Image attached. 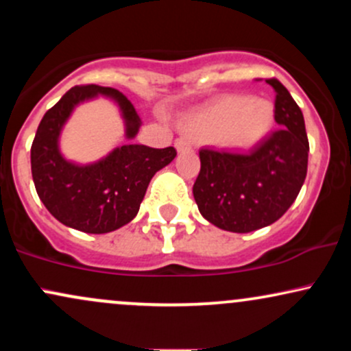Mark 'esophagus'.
<instances>
[{"mask_svg":"<svg viewBox=\"0 0 351 351\" xmlns=\"http://www.w3.org/2000/svg\"><path fill=\"white\" fill-rule=\"evenodd\" d=\"M175 147L178 152H189L193 148V145L188 138H184V136H178V138L175 140Z\"/></svg>","mask_w":351,"mask_h":351,"instance_id":"1","label":"esophagus"}]
</instances>
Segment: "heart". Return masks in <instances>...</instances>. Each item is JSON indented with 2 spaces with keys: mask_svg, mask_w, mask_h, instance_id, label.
<instances>
[{
  "mask_svg": "<svg viewBox=\"0 0 351 351\" xmlns=\"http://www.w3.org/2000/svg\"><path fill=\"white\" fill-rule=\"evenodd\" d=\"M272 117V107L264 100L247 95H228L196 115L189 125L208 138H217L221 143L234 147H247L269 130Z\"/></svg>",
  "mask_w": 351,
  "mask_h": 351,
  "instance_id": "b5f03b06",
  "label": "heart"
}]
</instances>
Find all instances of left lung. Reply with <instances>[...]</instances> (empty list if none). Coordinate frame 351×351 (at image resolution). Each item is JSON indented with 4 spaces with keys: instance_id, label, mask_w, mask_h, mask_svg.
I'll return each mask as SVG.
<instances>
[{
    "instance_id": "left-lung-1",
    "label": "left lung",
    "mask_w": 351,
    "mask_h": 351,
    "mask_svg": "<svg viewBox=\"0 0 351 351\" xmlns=\"http://www.w3.org/2000/svg\"><path fill=\"white\" fill-rule=\"evenodd\" d=\"M274 117L280 125L251 152L201 148L193 195L204 219L231 232H251L276 223L299 195L308 163L304 115L276 77Z\"/></svg>"
}]
</instances>
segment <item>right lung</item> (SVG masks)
<instances>
[{
  "mask_svg": "<svg viewBox=\"0 0 351 351\" xmlns=\"http://www.w3.org/2000/svg\"><path fill=\"white\" fill-rule=\"evenodd\" d=\"M97 94L119 100L127 136H135L140 119L134 106L115 88L87 84L72 87L44 114L31 145V173L39 199L60 223L88 234H104L130 223L153 175L176 156L173 147L123 145L88 167L66 162L58 148L60 128L74 106Z\"/></svg>",
  "mask_w": 351,
  "mask_h": 351,
  "instance_id": "1",
  "label": "right lung"
}]
</instances>
